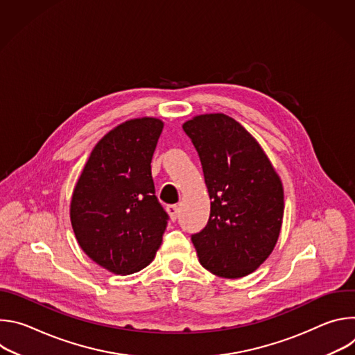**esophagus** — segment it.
I'll return each instance as SVG.
<instances>
[{"mask_svg": "<svg viewBox=\"0 0 355 355\" xmlns=\"http://www.w3.org/2000/svg\"><path fill=\"white\" fill-rule=\"evenodd\" d=\"M167 212H168L171 220H175L177 215H178V207L177 205H168L167 207Z\"/></svg>", "mask_w": 355, "mask_h": 355, "instance_id": "1", "label": "esophagus"}]
</instances>
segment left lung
Returning <instances> with one entry per match:
<instances>
[{
    "label": "left lung",
    "instance_id": "obj_1",
    "mask_svg": "<svg viewBox=\"0 0 355 355\" xmlns=\"http://www.w3.org/2000/svg\"><path fill=\"white\" fill-rule=\"evenodd\" d=\"M209 192L211 215L192 234L202 267L222 278L254 272L272 252L282 226L284 188L259 141L225 114L182 125Z\"/></svg>",
    "mask_w": 355,
    "mask_h": 355
}]
</instances>
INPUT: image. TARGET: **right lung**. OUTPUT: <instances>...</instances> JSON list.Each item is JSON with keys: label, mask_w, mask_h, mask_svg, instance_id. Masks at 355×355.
I'll use <instances>...</instances> for the list:
<instances>
[{"label": "right lung", "mask_w": 355, "mask_h": 355, "mask_svg": "<svg viewBox=\"0 0 355 355\" xmlns=\"http://www.w3.org/2000/svg\"><path fill=\"white\" fill-rule=\"evenodd\" d=\"M163 128L148 116L114 128L92 148L73 191L70 220L80 247L118 275L147 267L163 241L168 215L150 167Z\"/></svg>", "instance_id": "right-lung-1"}]
</instances>
